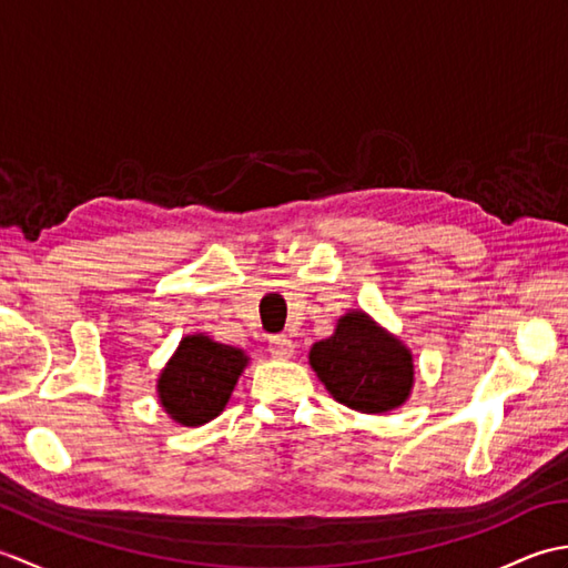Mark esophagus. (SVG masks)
<instances>
[{
	"label": "esophagus",
	"instance_id": "obj_1",
	"mask_svg": "<svg viewBox=\"0 0 568 568\" xmlns=\"http://www.w3.org/2000/svg\"><path fill=\"white\" fill-rule=\"evenodd\" d=\"M293 342L287 339V336L277 334V336H271L268 339V352L273 358H291L293 356Z\"/></svg>",
	"mask_w": 568,
	"mask_h": 568
}]
</instances>
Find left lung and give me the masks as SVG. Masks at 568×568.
I'll return each instance as SVG.
<instances>
[{"instance_id": "obj_1", "label": "left lung", "mask_w": 568, "mask_h": 568, "mask_svg": "<svg viewBox=\"0 0 568 568\" xmlns=\"http://www.w3.org/2000/svg\"><path fill=\"white\" fill-rule=\"evenodd\" d=\"M310 364L334 400L358 413H388L413 388V356L364 312L342 317L329 339L312 346Z\"/></svg>"}]
</instances>
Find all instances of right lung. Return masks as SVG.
Returning <instances> with one entry per match:
<instances>
[{"mask_svg":"<svg viewBox=\"0 0 568 568\" xmlns=\"http://www.w3.org/2000/svg\"><path fill=\"white\" fill-rule=\"evenodd\" d=\"M244 366L239 348L202 334L185 336L159 378L161 405L180 425H204L222 413Z\"/></svg>","mask_w":568,"mask_h":568,"instance_id":"add662e5","label":"right lung"}]
</instances>
